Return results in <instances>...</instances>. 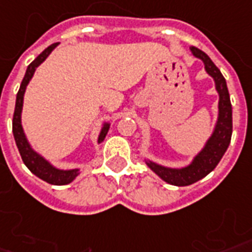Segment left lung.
<instances>
[{
  "label": "left lung",
  "mask_w": 252,
  "mask_h": 252,
  "mask_svg": "<svg viewBox=\"0 0 252 252\" xmlns=\"http://www.w3.org/2000/svg\"><path fill=\"white\" fill-rule=\"evenodd\" d=\"M191 52L195 57L202 60L206 66L207 73L212 76L215 80L216 91L219 93V119H218L215 131L210 137V140L207 141L206 147L203 148L202 152L197 155L192 163L186 168H165L159 164L147 161L148 167L156 175H159L164 182L172 184V186H179V187L196 183L197 180H200L211 172L212 169L219 164L223 155L228 148L231 135H232V107H231L230 93L227 89L225 79L220 73V70L218 69V66L212 63V60L203 50L191 46Z\"/></svg>",
  "instance_id": "left-lung-1"
}]
</instances>
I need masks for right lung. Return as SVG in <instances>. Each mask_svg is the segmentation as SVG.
<instances>
[{"label":"right lung","instance_id":"obj_1","mask_svg":"<svg viewBox=\"0 0 252 252\" xmlns=\"http://www.w3.org/2000/svg\"><path fill=\"white\" fill-rule=\"evenodd\" d=\"M57 45H59V42H56V44H52L50 46H48V48H46L41 55L37 56L36 60L32 61L31 64H29V66H28L27 73L24 76L21 87H20L18 93H17L16 108H14V115H13V135H14V140H16L17 148L20 151V155H21L22 161H24V164L27 165L28 168L31 169V172L34 173L36 176L42 179L46 183L53 184V186H65V184L70 183V182L77 176L79 169L60 171V169H56L55 167H52L46 160L42 159L40 155H37L34 151L32 150L21 126L22 100H24V93H25L28 83H29L32 77H33V73H34V70H36L37 66L50 55V52L55 49ZM108 129H109V124H105V126H102L101 132H100V136H98V143H101V141L104 140V137L107 136Z\"/></svg>","mask_w":252,"mask_h":252}]
</instances>
